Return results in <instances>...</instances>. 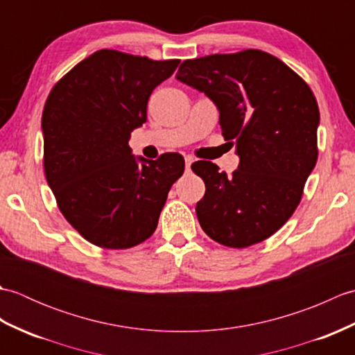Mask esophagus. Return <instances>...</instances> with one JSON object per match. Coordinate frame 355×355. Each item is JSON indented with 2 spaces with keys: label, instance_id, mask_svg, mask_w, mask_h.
Listing matches in <instances>:
<instances>
[{
  "label": "esophagus",
  "instance_id": "1",
  "mask_svg": "<svg viewBox=\"0 0 355 355\" xmlns=\"http://www.w3.org/2000/svg\"><path fill=\"white\" fill-rule=\"evenodd\" d=\"M184 162H186V172H189L191 171V164L193 163V158L192 157H186Z\"/></svg>",
  "mask_w": 355,
  "mask_h": 355
}]
</instances>
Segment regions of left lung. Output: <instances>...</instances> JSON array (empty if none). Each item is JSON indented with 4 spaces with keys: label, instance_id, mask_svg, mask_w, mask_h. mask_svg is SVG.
I'll return each mask as SVG.
<instances>
[{
    "label": "left lung",
    "instance_id": "1",
    "mask_svg": "<svg viewBox=\"0 0 355 355\" xmlns=\"http://www.w3.org/2000/svg\"><path fill=\"white\" fill-rule=\"evenodd\" d=\"M177 79L209 96L220 110L225 140L239 166L227 177L212 162L192 163L205 180L197 202L206 235L232 248L270 238L288 221L318 162V101L281 59L247 49L186 59Z\"/></svg>",
    "mask_w": 355,
    "mask_h": 355
}]
</instances>
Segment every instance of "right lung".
Listing matches in <instances>:
<instances>
[{"instance_id":"obj_1","label":"right lung","mask_w":355,"mask_h":355,"mask_svg":"<svg viewBox=\"0 0 355 355\" xmlns=\"http://www.w3.org/2000/svg\"><path fill=\"white\" fill-rule=\"evenodd\" d=\"M178 64L103 49L51 88L42 111L45 178L61 214L88 243L122 250L155 232L184 158L166 153L139 157V164L128 141L146 122L150 93Z\"/></svg>"}]
</instances>
